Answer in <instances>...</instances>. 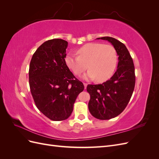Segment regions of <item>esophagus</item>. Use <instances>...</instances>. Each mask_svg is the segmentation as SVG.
I'll use <instances>...</instances> for the list:
<instances>
[{
  "label": "esophagus",
  "mask_w": 159,
  "mask_h": 159,
  "mask_svg": "<svg viewBox=\"0 0 159 159\" xmlns=\"http://www.w3.org/2000/svg\"><path fill=\"white\" fill-rule=\"evenodd\" d=\"M84 88H85V89H86V88H87L88 84H86V83H84Z\"/></svg>",
  "instance_id": "34e87169"
}]
</instances>
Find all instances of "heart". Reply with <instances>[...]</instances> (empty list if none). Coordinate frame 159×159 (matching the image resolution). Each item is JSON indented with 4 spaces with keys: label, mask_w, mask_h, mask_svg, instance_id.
<instances>
[{
    "label": "heart",
    "mask_w": 159,
    "mask_h": 159,
    "mask_svg": "<svg viewBox=\"0 0 159 159\" xmlns=\"http://www.w3.org/2000/svg\"><path fill=\"white\" fill-rule=\"evenodd\" d=\"M78 56L68 54L65 63L74 74L80 75L89 68L84 75L85 80L102 82L109 79L116 69L118 56L115 48L102 43H89L77 50Z\"/></svg>",
    "instance_id": "obj_1"
}]
</instances>
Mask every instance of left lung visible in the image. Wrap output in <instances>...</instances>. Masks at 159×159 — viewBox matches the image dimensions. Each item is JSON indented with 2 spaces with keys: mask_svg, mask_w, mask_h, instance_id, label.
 Segmentation results:
<instances>
[{
  "mask_svg": "<svg viewBox=\"0 0 159 159\" xmlns=\"http://www.w3.org/2000/svg\"><path fill=\"white\" fill-rule=\"evenodd\" d=\"M97 39L111 43L119 56L117 71L110 80L102 84L87 86L90 95L89 112L95 118L107 120L121 113L129 102L135 85L134 66L131 55L122 42L109 36Z\"/></svg>",
  "mask_w": 159,
  "mask_h": 159,
  "instance_id": "1",
  "label": "left lung"
}]
</instances>
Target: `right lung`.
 I'll use <instances>...</instances> for the list:
<instances>
[{
    "label": "right lung",
    "mask_w": 159,
    "mask_h": 159,
    "mask_svg": "<svg viewBox=\"0 0 159 159\" xmlns=\"http://www.w3.org/2000/svg\"><path fill=\"white\" fill-rule=\"evenodd\" d=\"M68 43L48 40L33 54L29 68V85L37 108L52 121H63L73 111L74 104L84 89L65 63Z\"/></svg>",
    "instance_id": "1"
}]
</instances>
